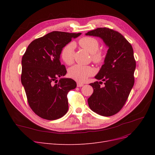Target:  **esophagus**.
Masks as SVG:
<instances>
[{
    "label": "esophagus",
    "mask_w": 155,
    "mask_h": 155,
    "mask_svg": "<svg viewBox=\"0 0 155 155\" xmlns=\"http://www.w3.org/2000/svg\"><path fill=\"white\" fill-rule=\"evenodd\" d=\"M84 85V84L82 83H80V82H78L77 83V86L78 87H83Z\"/></svg>",
    "instance_id": "obj_1"
}]
</instances>
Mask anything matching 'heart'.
Returning <instances> with one entry per match:
<instances>
[{
	"label": "heart",
	"instance_id": "heart-1",
	"mask_svg": "<svg viewBox=\"0 0 155 155\" xmlns=\"http://www.w3.org/2000/svg\"><path fill=\"white\" fill-rule=\"evenodd\" d=\"M78 44L83 49L91 54L92 61L100 64L104 62L105 55L101 50H99L100 43L96 39L92 37H83L78 41ZM75 45L72 42L65 45L61 51V58L67 64H72L74 61ZM94 74V70L90 66L81 64H74L68 69V76L78 81H84L89 76Z\"/></svg>",
	"mask_w": 155,
	"mask_h": 155
}]
</instances>
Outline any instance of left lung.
<instances>
[{"mask_svg":"<svg viewBox=\"0 0 155 155\" xmlns=\"http://www.w3.org/2000/svg\"><path fill=\"white\" fill-rule=\"evenodd\" d=\"M87 35L99 37L109 47L104 64L95 76L104 81L90 83L94 92L88 99L91 109L104 116L114 115L122 109L134 83L136 61L132 46L118 31L98 28Z\"/></svg>","mask_w":155,"mask_h":155,"instance_id":"1","label":"left lung"}]
</instances>
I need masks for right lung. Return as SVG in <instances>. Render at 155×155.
<instances>
[{"label": "right lung", "instance_id": "right-lung-1", "mask_svg": "<svg viewBox=\"0 0 155 155\" xmlns=\"http://www.w3.org/2000/svg\"><path fill=\"white\" fill-rule=\"evenodd\" d=\"M81 33L54 31L33 41L22 58L21 82L31 110L41 118L54 120L68 109L67 94L76 83L64 76L67 70L60 62L61 51Z\"/></svg>", "mask_w": 155, "mask_h": 155}]
</instances>
